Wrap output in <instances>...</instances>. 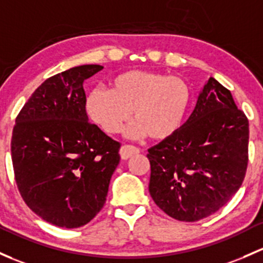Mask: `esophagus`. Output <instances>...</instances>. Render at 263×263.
<instances>
[{"mask_svg":"<svg viewBox=\"0 0 263 263\" xmlns=\"http://www.w3.org/2000/svg\"><path fill=\"white\" fill-rule=\"evenodd\" d=\"M140 153V150L135 146H128V145H124L122 147L120 148V155H121V159L122 160H128L129 157L135 156Z\"/></svg>","mask_w":263,"mask_h":263,"instance_id":"esophagus-1","label":"esophagus"}]
</instances>
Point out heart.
<instances>
[{
  "mask_svg": "<svg viewBox=\"0 0 263 263\" xmlns=\"http://www.w3.org/2000/svg\"><path fill=\"white\" fill-rule=\"evenodd\" d=\"M190 88L180 77L129 70L116 77L112 89L96 88L87 97V112L106 134L115 135L128 122L131 139L164 141L178 132L190 106Z\"/></svg>",
  "mask_w": 263,
  "mask_h": 263,
  "instance_id": "obj_1",
  "label": "heart"
}]
</instances>
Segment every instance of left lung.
<instances>
[{
    "label": "left lung",
    "instance_id": "left-lung-1",
    "mask_svg": "<svg viewBox=\"0 0 263 263\" xmlns=\"http://www.w3.org/2000/svg\"><path fill=\"white\" fill-rule=\"evenodd\" d=\"M248 134L246 115L211 77L189 120L173 137L148 148V192L156 205L181 222L222 208L245 179Z\"/></svg>",
    "mask_w": 263,
    "mask_h": 263
}]
</instances>
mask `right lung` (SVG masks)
Returning a JSON list of instances; mask_svg holds the SVG:
<instances>
[{"label":"right lung","mask_w":263,"mask_h":263,"mask_svg":"<svg viewBox=\"0 0 263 263\" xmlns=\"http://www.w3.org/2000/svg\"><path fill=\"white\" fill-rule=\"evenodd\" d=\"M103 66H74L46 79L16 118L15 180L30 209L50 224L78 228L106 203L120 143L89 123L83 82Z\"/></svg>","instance_id":"add662e5"}]
</instances>
